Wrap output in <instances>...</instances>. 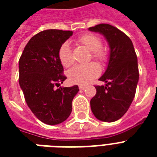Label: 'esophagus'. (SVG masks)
<instances>
[{"mask_svg": "<svg viewBox=\"0 0 157 157\" xmlns=\"http://www.w3.org/2000/svg\"><path fill=\"white\" fill-rule=\"evenodd\" d=\"M79 89H80L81 90H84L86 89V86H79Z\"/></svg>", "mask_w": 157, "mask_h": 157, "instance_id": "esophagus-1", "label": "esophagus"}]
</instances>
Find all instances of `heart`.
I'll return each mask as SVG.
<instances>
[{"label": "heart", "mask_w": 157, "mask_h": 157, "mask_svg": "<svg viewBox=\"0 0 157 157\" xmlns=\"http://www.w3.org/2000/svg\"><path fill=\"white\" fill-rule=\"evenodd\" d=\"M77 43L83 45L91 51L92 59L99 62L105 63L107 59V51L102 46L100 37L95 34L86 33L80 36ZM58 56L61 64L64 67H69L74 63L71 46L68 42H64L59 47ZM100 74V67L96 63H90L86 65H76L70 69L67 76L71 82L78 85H87Z\"/></svg>", "instance_id": "obj_1"}]
</instances>
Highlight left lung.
<instances>
[{
  "mask_svg": "<svg viewBox=\"0 0 157 157\" xmlns=\"http://www.w3.org/2000/svg\"><path fill=\"white\" fill-rule=\"evenodd\" d=\"M89 30L103 34L110 46L107 68L99 78L107 84L95 86L91 110L102 121H116L128 111L135 95L139 77L136 53L129 36L114 26L101 23Z\"/></svg>",
  "mask_w": 157,
  "mask_h": 157,
  "instance_id": "left-lung-1",
  "label": "left lung"
}]
</instances>
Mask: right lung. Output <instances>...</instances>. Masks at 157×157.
I'll return each instance as SVG.
<instances>
[{"label": "right lung", "instance_id": "right-lung-1", "mask_svg": "<svg viewBox=\"0 0 157 157\" xmlns=\"http://www.w3.org/2000/svg\"><path fill=\"white\" fill-rule=\"evenodd\" d=\"M71 31L49 29L33 36L19 59V86L28 107L47 124L63 122L71 112V102L79 88L59 87L65 80L58 56L59 47Z\"/></svg>", "mask_w": 157, "mask_h": 157}]
</instances>
